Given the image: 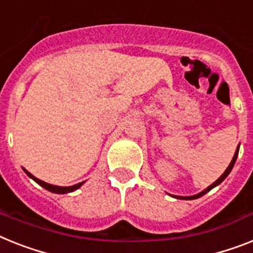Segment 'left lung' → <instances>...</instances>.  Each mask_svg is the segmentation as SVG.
I'll return each instance as SVG.
<instances>
[{
  "label": "left lung",
  "mask_w": 253,
  "mask_h": 253,
  "mask_svg": "<svg viewBox=\"0 0 253 253\" xmlns=\"http://www.w3.org/2000/svg\"><path fill=\"white\" fill-rule=\"evenodd\" d=\"M239 147H240V144L238 145V147H237V151H235V155H234L233 160H231V162H230V165L227 166V169L225 170V171H223L222 175L219 176L218 179L215 180L214 183H212V184H211V186H209V187H207V188H205V190H203V191H201V192H199V194L192 195V196H176V195H171V196H173V198H175V199H180V200H195V199L201 198V196H203V195H205V194H207V192H209V191L212 190V188H214V187H217V186H218V184L222 183L223 180L226 179V176L229 175V174H230V171H231V170H233L234 164H235V161H237L238 153H239Z\"/></svg>",
  "instance_id": "8db88e82"
}]
</instances>
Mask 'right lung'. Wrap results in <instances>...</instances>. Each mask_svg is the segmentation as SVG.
<instances>
[{
	"label": "right lung",
	"instance_id": "1",
	"mask_svg": "<svg viewBox=\"0 0 253 253\" xmlns=\"http://www.w3.org/2000/svg\"><path fill=\"white\" fill-rule=\"evenodd\" d=\"M24 173L27 174V175L30 176L31 179H34L35 182L38 184H40L41 187H44L45 190L50 191V192H53V194H69V192H73V191L78 190V188H80V187L83 186L84 182H80V183L78 184H74V186H69V187H62V186H54V184H50V183H46V182H44V180H40L39 178H36L35 175H32V174L30 173V171H27L26 169L23 168Z\"/></svg>",
	"mask_w": 253,
	"mask_h": 253
}]
</instances>
